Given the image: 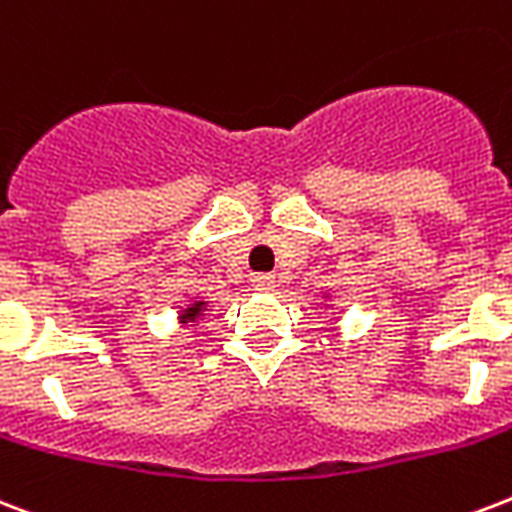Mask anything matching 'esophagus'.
<instances>
[{"instance_id": "obj_1", "label": "esophagus", "mask_w": 512, "mask_h": 512, "mask_svg": "<svg viewBox=\"0 0 512 512\" xmlns=\"http://www.w3.org/2000/svg\"><path fill=\"white\" fill-rule=\"evenodd\" d=\"M276 287V276L273 273H257L252 276V290L255 292H273Z\"/></svg>"}]
</instances>
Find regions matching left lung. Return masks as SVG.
Wrapping results in <instances>:
<instances>
[{"instance_id":"1","label":"left lung","mask_w":512,"mask_h":512,"mask_svg":"<svg viewBox=\"0 0 512 512\" xmlns=\"http://www.w3.org/2000/svg\"><path fill=\"white\" fill-rule=\"evenodd\" d=\"M330 298H333V295H325V300H330ZM330 308L333 306H330V303H325V311H330Z\"/></svg>"}]
</instances>
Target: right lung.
I'll list each match as a JSON object with an SVG mask.
<instances>
[{"label":"right lung","mask_w":512,"mask_h":512,"mask_svg":"<svg viewBox=\"0 0 512 512\" xmlns=\"http://www.w3.org/2000/svg\"><path fill=\"white\" fill-rule=\"evenodd\" d=\"M206 311H209V300L190 298L185 306L177 308L179 327H195L198 322H201V319L206 317Z\"/></svg>","instance_id":"obj_1"}]
</instances>
